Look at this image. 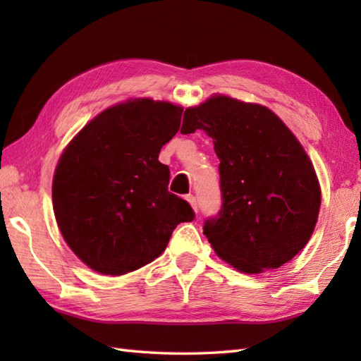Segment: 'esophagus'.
Segmentation results:
<instances>
[{"label": "esophagus", "instance_id": "34e87169", "mask_svg": "<svg viewBox=\"0 0 361 361\" xmlns=\"http://www.w3.org/2000/svg\"><path fill=\"white\" fill-rule=\"evenodd\" d=\"M186 200H188V202H189V204H190V206H192V209H194V211H195V212H197V211H198V204H197V198H195V197H194V195H188V197H186Z\"/></svg>", "mask_w": 361, "mask_h": 361}]
</instances>
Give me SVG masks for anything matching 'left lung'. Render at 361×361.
<instances>
[{"instance_id":"1","label":"left lung","mask_w":361,"mask_h":361,"mask_svg":"<svg viewBox=\"0 0 361 361\" xmlns=\"http://www.w3.org/2000/svg\"><path fill=\"white\" fill-rule=\"evenodd\" d=\"M204 130L220 159L221 208L203 233L217 256L248 274L293 259L315 229L321 189L290 128L259 104L217 94L186 109L181 133Z\"/></svg>"}]
</instances>
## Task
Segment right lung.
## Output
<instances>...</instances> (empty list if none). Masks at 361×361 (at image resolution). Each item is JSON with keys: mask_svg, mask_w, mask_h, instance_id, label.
I'll return each instance as SVG.
<instances>
[{"mask_svg": "<svg viewBox=\"0 0 361 361\" xmlns=\"http://www.w3.org/2000/svg\"><path fill=\"white\" fill-rule=\"evenodd\" d=\"M183 109L133 99L99 113L59 159L52 206L68 247L91 270L121 276L155 260L190 204L169 192L161 147L178 132Z\"/></svg>", "mask_w": 361, "mask_h": 361, "instance_id": "add662e5", "label": "right lung"}]
</instances>
